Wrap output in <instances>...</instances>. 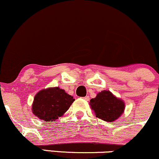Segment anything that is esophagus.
<instances>
[{
    "instance_id": "esophagus-1",
    "label": "esophagus",
    "mask_w": 159,
    "mask_h": 159,
    "mask_svg": "<svg viewBox=\"0 0 159 159\" xmlns=\"http://www.w3.org/2000/svg\"><path fill=\"white\" fill-rule=\"evenodd\" d=\"M84 98L86 101H89V100H90V97H89L88 96H85V97H84Z\"/></svg>"
}]
</instances>
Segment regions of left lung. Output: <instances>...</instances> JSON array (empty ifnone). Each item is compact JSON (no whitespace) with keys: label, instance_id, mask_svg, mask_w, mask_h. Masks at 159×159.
Returning a JSON list of instances; mask_svg holds the SVG:
<instances>
[{"label":"left lung","instance_id":"obj_1","mask_svg":"<svg viewBox=\"0 0 159 159\" xmlns=\"http://www.w3.org/2000/svg\"><path fill=\"white\" fill-rule=\"evenodd\" d=\"M90 105L96 113V117L106 122L118 119L125 108L123 102L107 90L102 91L96 98H91Z\"/></svg>","mask_w":159,"mask_h":159}]
</instances>
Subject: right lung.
Segmentation results:
<instances>
[{
  "label": "right lung",
  "instance_id": "add662e5",
  "mask_svg": "<svg viewBox=\"0 0 159 159\" xmlns=\"http://www.w3.org/2000/svg\"><path fill=\"white\" fill-rule=\"evenodd\" d=\"M74 101L73 96L60 87L48 88L36 95L32 111L39 119L52 122L64 114Z\"/></svg>",
  "mask_w": 159,
  "mask_h": 159
}]
</instances>
